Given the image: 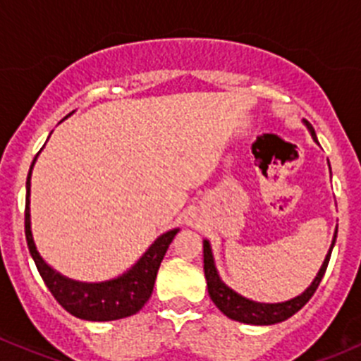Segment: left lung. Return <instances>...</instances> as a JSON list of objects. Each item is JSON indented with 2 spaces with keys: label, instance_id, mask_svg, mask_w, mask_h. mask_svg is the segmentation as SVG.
Segmentation results:
<instances>
[{
  "label": "left lung",
  "instance_id": "left-lung-1",
  "mask_svg": "<svg viewBox=\"0 0 361 361\" xmlns=\"http://www.w3.org/2000/svg\"><path fill=\"white\" fill-rule=\"evenodd\" d=\"M305 123H306V126L310 128V131H312L313 139L317 140L312 124H310L308 121H305ZM336 231H335V237H333V244H331V247H329L328 257H326V260H324V264H322L321 271H319L317 278L313 279L312 285H310V287L306 288L301 295H298V298L290 299V301H287V302H278V305H262V302L249 301V299L242 298V295H238L237 292H233L231 288H228L226 285L221 281L217 271H215L210 244L204 240V244H203L204 278H207L208 294H210L212 301L215 302V306H217V308L221 310L224 315H226V317L233 319V321H238V322H245V324L269 326V324H276V322L287 321L288 317H292L295 312H299V310H301L302 306H305L306 302L312 299V295L315 294V290H317L319 283H321L322 278H324V272H326V269H328V264H329V257H331L333 245H335V240H336Z\"/></svg>",
  "mask_w": 361,
  "mask_h": 361
}]
</instances>
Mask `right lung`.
<instances>
[{"label":"right lung","instance_id":"right-lung-1","mask_svg":"<svg viewBox=\"0 0 361 361\" xmlns=\"http://www.w3.org/2000/svg\"><path fill=\"white\" fill-rule=\"evenodd\" d=\"M37 158V157H35ZM32 161V167L35 164ZM32 167H30L28 180H26V208H25V235L28 242L30 255L37 265L40 278L44 279L46 287L59 301L63 310L78 319L85 321H117V319L130 317L139 312L154 287L157 272L160 269L167 247L173 242L178 230L167 231L160 238L154 240L146 251L139 264L121 278L104 283H78L67 279L53 271L46 262L40 258L33 244L32 230H30V178H32Z\"/></svg>","mask_w":361,"mask_h":361}]
</instances>
